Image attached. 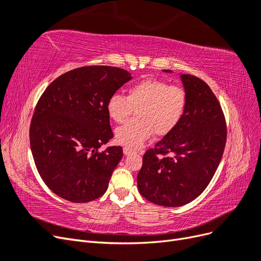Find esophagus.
Here are the masks:
<instances>
[{"label":"esophagus","instance_id":"1","mask_svg":"<svg viewBox=\"0 0 261 261\" xmlns=\"http://www.w3.org/2000/svg\"><path fill=\"white\" fill-rule=\"evenodd\" d=\"M123 152H124L125 155H128V154H130V153L136 152V150L130 148V147H124V148H123Z\"/></svg>","mask_w":261,"mask_h":261}]
</instances>
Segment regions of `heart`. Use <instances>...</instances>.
I'll list each match as a JSON object with an SVG mask.
<instances>
[{"label": "heart", "instance_id": "b5f03b06", "mask_svg": "<svg viewBox=\"0 0 261 261\" xmlns=\"http://www.w3.org/2000/svg\"><path fill=\"white\" fill-rule=\"evenodd\" d=\"M187 108L186 91L161 80L141 81L128 89L127 97L113 93L107 102V112L116 123H123L137 110L136 118L115 130L118 144L136 148L153 135L163 137L174 130Z\"/></svg>", "mask_w": 261, "mask_h": 261}]
</instances>
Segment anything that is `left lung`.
Segmentation results:
<instances>
[{"label": "left lung", "instance_id": "8db88e82", "mask_svg": "<svg viewBox=\"0 0 261 261\" xmlns=\"http://www.w3.org/2000/svg\"><path fill=\"white\" fill-rule=\"evenodd\" d=\"M180 80L187 94L183 120L147 150L137 175L140 195L163 207L183 206L206 189L226 141L225 117L210 87L193 75L181 74Z\"/></svg>", "mask_w": 261, "mask_h": 261}]
</instances>
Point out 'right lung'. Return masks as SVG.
I'll list each match as a JSON object with an SVG mask.
<instances>
[{
    "label": "right lung",
    "instance_id": "add662e5",
    "mask_svg": "<svg viewBox=\"0 0 261 261\" xmlns=\"http://www.w3.org/2000/svg\"><path fill=\"white\" fill-rule=\"evenodd\" d=\"M132 80L113 66H84L61 75L39 99L29 138L37 170L51 191L72 202L99 198L123 156L122 147L98 149L113 137L109 98Z\"/></svg>",
    "mask_w": 261,
    "mask_h": 261
}]
</instances>
